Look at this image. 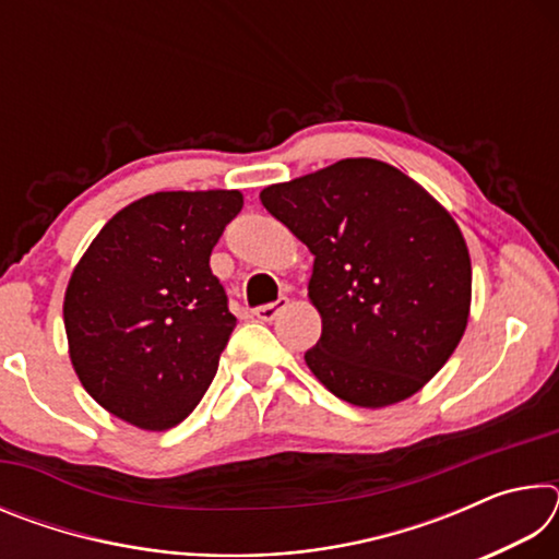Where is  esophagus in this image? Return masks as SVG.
Masks as SVG:
<instances>
[{
	"label": "esophagus",
	"mask_w": 559,
	"mask_h": 559,
	"mask_svg": "<svg viewBox=\"0 0 559 559\" xmlns=\"http://www.w3.org/2000/svg\"><path fill=\"white\" fill-rule=\"evenodd\" d=\"M288 306V298H278L273 302H266V306H259L257 310H253V316H257L259 320H266V323H271V320H276L281 310H286Z\"/></svg>",
	"instance_id": "esophagus-1"
}]
</instances>
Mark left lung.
Instances as JSON below:
<instances>
[{
  "instance_id": "left-lung-1",
  "label": "left lung",
  "mask_w": 559,
  "mask_h": 559,
  "mask_svg": "<svg viewBox=\"0 0 559 559\" xmlns=\"http://www.w3.org/2000/svg\"><path fill=\"white\" fill-rule=\"evenodd\" d=\"M261 204L316 257L308 296L323 335L306 353L310 372L372 409L419 392L468 323L471 259L451 214L370 157L271 185Z\"/></svg>"
}]
</instances>
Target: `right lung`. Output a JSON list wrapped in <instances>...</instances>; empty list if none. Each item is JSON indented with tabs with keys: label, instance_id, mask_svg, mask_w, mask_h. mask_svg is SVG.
<instances>
[{
	"label": "right lung",
	"instance_id": "1",
	"mask_svg": "<svg viewBox=\"0 0 559 559\" xmlns=\"http://www.w3.org/2000/svg\"><path fill=\"white\" fill-rule=\"evenodd\" d=\"M241 206L236 189L147 194L83 253L63 323L73 370L103 409L163 431L210 390L236 328L210 257Z\"/></svg>",
	"mask_w": 559,
	"mask_h": 559
}]
</instances>
